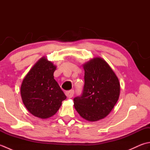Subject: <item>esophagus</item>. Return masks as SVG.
Returning a JSON list of instances; mask_svg holds the SVG:
<instances>
[{
    "instance_id": "esophagus-1",
    "label": "esophagus",
    "mask_w": 150,
    "mask_h": 150,
    "mask_svg": "<svg viewBox=\"0 0 150 150\" xmlns=\"http://www.w3.org/2000/svg\"><path fill=\"white\" fill-rule=\"evenodd\" d=\"M66 96L68 97V98L73 97V95H74V90H69L68 91H66Z\"/></svg>"
}]
</instances>
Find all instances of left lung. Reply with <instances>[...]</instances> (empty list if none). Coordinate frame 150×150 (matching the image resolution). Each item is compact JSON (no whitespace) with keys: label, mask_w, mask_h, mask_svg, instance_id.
Returning <instances> with one entry per match:
<instances>
[{"label":"left lung","mask_w":150,"mask_h":150,"mask_svg":"<svg viewBox=\"0 0 150 150\" xmlns=\"http://www.w3.org/2000/svg\"><path fill=\"white\" fill-rule=\"evenodd\" d=\"M84 85L82 94L73 98L79 115L89 121L106 117L119 99V79L108 63L96 57L83 66Z\"/></svg>","instance_id":"1"}]
</instances>
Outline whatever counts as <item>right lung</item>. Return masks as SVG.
<instances>
[{"mask_svg":"<svg viewBox=\"0 0 150 150\" xmlns=\"http://www.w3.org/2000/svg\"><path fill=\"white\" fill-rule=\"evenodd\" d=\"M56 66L42 57L24 79L21 88L22 101L37 117L47 119L55 115L66 96L54 79Z\"/></svg>","mask_w":150,"mask_h":150,"instance_id":"1","label":"right lung"}]
</instances>
